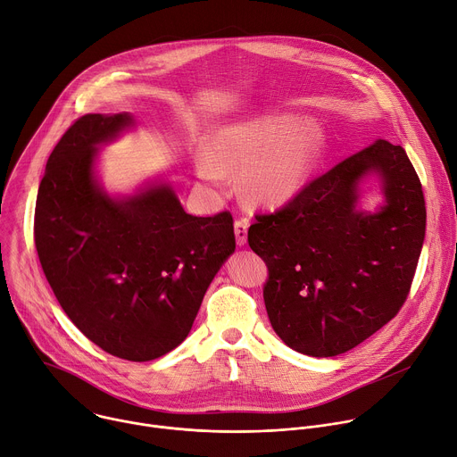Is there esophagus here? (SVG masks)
<instances>
[{"label": "esophagus", "instance_id": "obj_1", "mask_svg": "<svg viewBox=\"0 0 457 457\" xmlns=\"http://www.w3.org/2000/svg\"><path fill=\"white\" fill-rule=\"evenodd\" d=\"M247 228H249V222L245 219H237L235 220V237H237V244L238 245L245 244V240H247Z\"/></svg>", "mask_w": 457, "mask_h": 457}]
</instances>
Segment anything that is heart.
<instances>
[{"mask_svg": "<svg viewBox=\"0 0 457 457\" xmlns=\"http://www.w3.org/2000/svg\"><path fill=\"white\" fill-rule=\"evenodd\" d=\"M320 136L312 124L289 115H268L237 122L217 136L213 155L203 154L197 170L219 186L222 166L242 170L247 197L260 206H282L303 189L318 161Z\"/></svg>", "mask_w": 457, "mask_h": 457, "instance_id": "b5f03b06", "label": "heart"}]
</instances>
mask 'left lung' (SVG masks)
<instances>
[{"label": "left lung", "instance_id": "left-lung-1", "mask_svg": "<svg viewBox=\"0 0 457 457\" xmlns=\"http://www.w3.org/2000/svg\"><path fill=\"white\" fill-rule=\"evenodd\" d=\"M370 172L380 175L386 195V206L372 216L355 210L357 182ZM254 220L247 242L270 271L264 302L275 333L302 354L329 358L400 312L427 212L405 150L378 139Z\"/></svg>", "mask_w": 457, "mask_h": 457}]
</instances>
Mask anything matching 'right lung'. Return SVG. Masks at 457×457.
Returning a JSON list of instances; mask_svg holds the SVG:
<instances>
[{
  "label": "right lung",
  "mask_w": 457,
  "mask_h": 457,
  "mask_svg": "<svg viewBox=\"0 0 457 457\" xmlns=\"http://www.w3.org/2000/svg\"><path fill=\"white\" fill-rule=\"evenodd\" d=\"M132 124L128 113H87L62 134L39 184L34 240L76 328L112 356L150 361L187 337L235 233L229 212L187 215L168 184L108 197L96 148Z\"/></svg>",
  "instance_id": "1"
}]
</instances>
